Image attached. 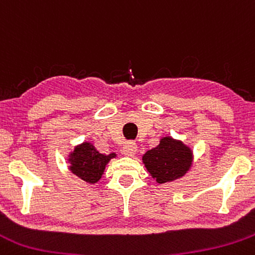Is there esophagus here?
Listing matches in <instances>:
<instances>
[{
	"label": "esophagus",
	"mask_w": 255,
	"mask_h": 255,
	"mask_svg": "<svg viewBox=\"0 0 255 255\" xmlns=\"http://www.w3.org/2000/svg\"><path fill=\"white\" fill-rule=\"evenodd\" d=\"M136 150H137L136 143L132 142V141H128V142H125L124 147H123V153L125 156H132L136 153Z\"/></svg>",
	"instance_id": "obj_1"
}]
</instances>
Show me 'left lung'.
I'll list each match as a JSON object with an SVG mask.
<instances>
[{"instance_id": "obj_1", "label": "left lung", "mask_w": 255, "mask_h": 255, "mask_svg": "<svg viewBox=\"0 0 255 255\" xmlns=\"http://www.w3.org/2000/svg\"><path fill=\"white\" fill-rule=\"evenodd\" d=\"M192 158V151L188 146L166 136L156 147L142 156V162L156 182L166 183L182 177L190 170Z\"/></svg>"}]
</instances>
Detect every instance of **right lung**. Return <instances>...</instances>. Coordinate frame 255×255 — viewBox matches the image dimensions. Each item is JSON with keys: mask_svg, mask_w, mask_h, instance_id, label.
Returning a JSON list of instances; mask_svg holds the SVG:
<instances>
[{"mask_svg": "<svg viewBox=\"0 0 255 255\" xmlns=\"http://www.w3.org/2000/svg\"><path fill=\"white\" fill-rule=\"evenodd\" d=\"M115 156L117 153H100L90 142H83L69 155V170L85 182L97 183L104 173L105 166Z\"/></svg>", "mask_w": 255, "mask_h": 255, "instance_id": "1", "label": "right lung"}]
</instances>
